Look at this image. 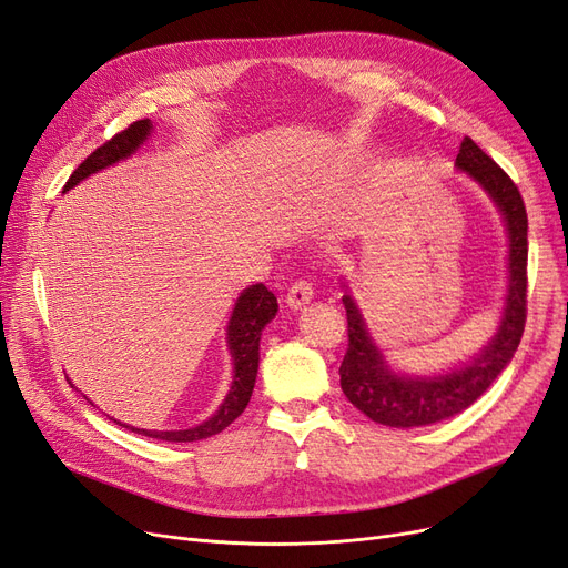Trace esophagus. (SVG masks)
Here are the masks:
<instances>
[{"label":"esophagus","instance_id":"34e87169","mask_svg":"<svg viewBox=\"0 0 568 568\" xmlns=\"http://www.w3.org/2000/svg\"><path fill=\"white\" fill-rule=\"evenodd\" d=\"M311 300H314V287H311L308 281H295L290 285L285 302L290 308H302L306 306Z\"/></svg>","mask_w":568,"mask_h":568}]
</instances>
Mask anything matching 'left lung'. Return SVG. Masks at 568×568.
Wrapping results in <instances>:
<instances>
[{
	"label": "left lung",
	"instance_id": "1",
	"mask_svg": "<svg viewBox=\"0 0 568 568\" xmlns=\"http://www.w3.org/2000/svg\"><path fill=\"white\" fill-rule=\"evenodd\" d=\"M455 164L488 191L500 207L509 233V287L498 335L465 368L438 377H404L389 371L373 344L363 318L349 295L346 308V346L339 365V384L344 396L368 415L373 423L387 427H423L453 417L469 408L505 365L515 356L526 325V264H528V216L524 197L515 181L500 164L486 155L477 143L465 136Z\"/></svg>",
	"mask_w": 568,
	"mask_h": 568
}]
</instances>
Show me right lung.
Wrapping results in <instances>:
<instances>
[{
  "instance_id": "obj_1",
  "label": "right lung",
  "mask_w": 568,
  "mask_h": 568,
  "mask_svg": "<svg viewBox=\"0 0 568 568\" xmlns=\"http://www.w3.org/2000/svg\"><path fill=\"white\" fill-rule=\"evenodd\" d=\"M149 134H151L149 120H136L134 124L126 126V130L118 132L113 139H108L103 145H99V149L89 158H84L82 164H78V170L72 172L70 179L65 181L63 191L78 186L82 179L108 168V164L132 155ZM276 311H278V302L264 283L247 287L243 295L237 297V304L233 308V316L229 323L233 384H231V392L224 398V404L219 406V410L210 419H205L203 425L191 427V429H179V432H151V429H134V427H126V429L151 436V438H160V442H174V444L200 442V438L224 432L250 404L254 379H257V368H260V337H262L264 325L276 316Z\"/></svg>"
}]
</instances>
